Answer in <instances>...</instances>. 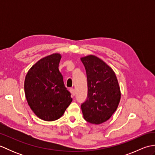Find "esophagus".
<instances>
[{
	"label": "esophagus",
	"instance_id": "34e87169",
	"mask_svg": "<svg viewBox=\"0 0 155 155\" xmlns=\"http://www.w3.org/2000/svg\"><path fill=\"white\" fill-rule=\"evenodd\" d=\"M70 92H71V93L72 96H74V95H75V90L74 89V88H71Z\"/></svg>",
	"mask_w": 155,
	"mask_h": 155
}]
</instances>
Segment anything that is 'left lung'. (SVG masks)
<instances>
[{
    "mask_svg": "<svg viewBox=\"0 0 155 155\" xmlns=\"http://www.w3.org/2000/svg\"><path fill=\"white\" fill-rule=\"evenodd\" d=\"M87 77L88 97L81 105L87 122L100 124L108 120L116 111L121 93L114 71L95 55L81 57Z\"/></svg>",
    "mask_w": 155,
    "mask_h": 155,
    "instance_id": "8db88e82",
    "label": "left lung"
}]
</instances>
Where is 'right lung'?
Instances as JSON below:
<instances>
[{"mask_svg": "<svg viewBox=\"0 0 155 155\" xmlns=\"http://www.w3.org/2000/svg\"><path fill=\"white\" fill-rule=\"evenodd\" d=\"M62 56L53 53L42 58L26 74L25 93L28 104L41 119L60 118L72 101L64 87L58 65Z\"/></svg>", "mask_w": 155, "mask_h": 155, "instance_id": "right-lung-1", "label": "right lung"}]
</instances>
